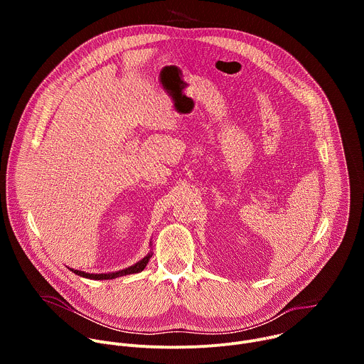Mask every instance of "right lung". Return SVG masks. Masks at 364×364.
I'll list each match as a JSON object with an SVG mask.
<instances>
[{"label": "right lung", "instance_id": "1", "mask_svg": "<svg viewBox=\"0 0 364 364\" xmlns=\"http://www.w3.org/2000/svg\"><path fill=\"white\" fill-rule=\"evenodd\" d=\"M149 257H151V255H146L144 259H141V261L136 262L135 265H132V267H129V268H125V269H122V271H118V272H112V274H87V272H82V271H77V269H70V271L75 272L76 275L83 277V278L96 279V281H99V279H114V278H118V277H124V275L141 272V271L146 267V264H148V261H149Z\"/></svg>", "mask_w": 364, "mask_h": 364}]
</instances>
